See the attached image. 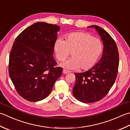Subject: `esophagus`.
Here are the masks:
<instances>
[{"label": "esophagus", "instance_id": "obj_1", "mask_svg": "<svg viewBox=\"0 0 130 130\" xmlns=\"http://www.w3.org/2000/svg\"><path fill=\"white\" fill-rule=\"evenodd\" d=\"M62 72H63V74H68L69 73H70L69 71H68V70H66V69H63V71H62Z\"/></svg>", "mask_w": 130, "mask_h": 130}]
</instances>
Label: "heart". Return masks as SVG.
I'll use <instances>...</instances> for the list:
<instances>
[{
    "instance_id": "obj_1",
    "label": "heart",
    "mask_w": 130,
    "mask_h": 130,
    "mask_svg": "<svg viewBox=\"0 0 130 130\" xmlns=\"http://www.w3.org/2000/svg\"><path fill=\"white\" fill-rule=\"evenodd\" d=\"M103 44L97 38L88 33L74 32L65 37V40L58 39L54 44L57 59L63 61L72 53L73 58L60 63L68 69L87 70L94 67L103 52Z\"/></svg>"
}]
</instances>
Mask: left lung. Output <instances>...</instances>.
Here are the masks:
<instances>
[{"instance_id": "obj_1", "label": "left lung", "mask_w": 130, "mask_h": 130, "mask_svg": "<svg viewBox=\"0 0 130 130\" xmlns=\"http://www.w3.org/2000/svg\"><path fill=\"white\" fill-rule=\"evenodd\" d=\"M90 27H95L100 35L104 50L100 60L93 68L87 72L74 73L73 95L85 103L96 102L107 95L115 82L119 66L118 48L112 37L100 26Z\"/></svg>"}]
</instances>
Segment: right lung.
<instances>
[{"label":"right lung","mask_w":130,"mask_h":130,"mask_svg":"<svg viewBox=\"0 0 130 130\" xmlns=\"http://www.w3.org/2000/svg\"><path fill=\"white\" fill-rule=\"evenodd\" d=\"M60 27L39 22L27 27L13 43L9 58V75L18 93L29 101L46 98L62 68L53 57Z\"/></svg>","instance_id":"1"}]
</instances>
